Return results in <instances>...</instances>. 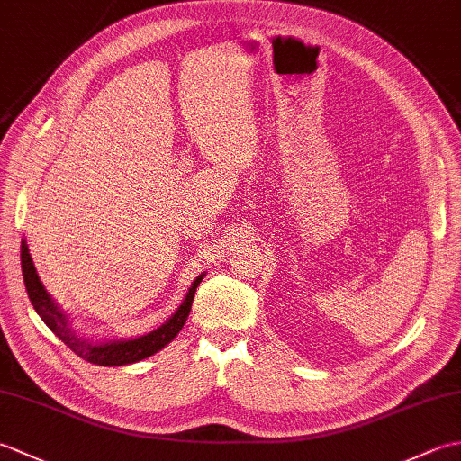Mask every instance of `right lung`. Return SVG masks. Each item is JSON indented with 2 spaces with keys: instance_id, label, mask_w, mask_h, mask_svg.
Segmentation results:
<instances>
[{
  "instance_id": "add662e5",
  "label": "right lung",
  "mask_w": 461,
  "mask_h": 461,
  "mask_svg": "<svg viewBox=\"0 0 461 461\" xmlns=\"http://www.w3.org/2000/svg\"><path fill=\"white\" fill-rule=\"evenodd\" d=\"M22 271H23V281H25L29 301H32V305L37 311V315L43 319L45 325L51 329L55 335L75 352L77 357H81L83 360L93 362V365H99V366L131 365V362H139L142 358H149L154 355V352L162 350L182 330L184 322H185V319H188L190 311H192V301L195 295V289H198V285L203 279V273L195 277V281L192 283V287L188 291V295H185V299L182 301L178 311H176L162 327H158L156 330L149 332V335L139 337V339L111 340V342H99V345H95V342H91V340L81 339L71 327H68V319L65 317V312L55 305L51 297L47 295L43 283L39 281L33 259H32V256H29V248H27L25 240H22Z\"/></svg>"
}]
</instances>
